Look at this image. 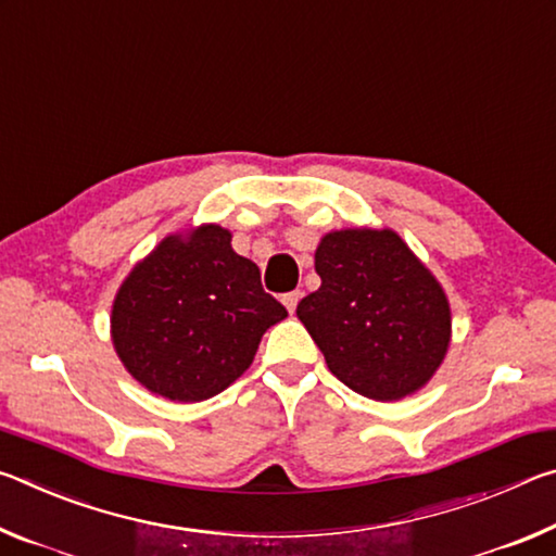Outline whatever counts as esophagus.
Masks as SVG:
<instances>
[{
  "label": "esophagus",
  "instance_id": "1",
  "mask_svg": "<svg viewBox=\"0 0 556 556\" xmlns=\"http://www.w3.org/2000/svg\"><path fill=\"white\" fill-rule=\"evenodd\" d=\"M299 299H301V291H289V294L281 296V304H285V306L289 308V314H294Z\"/></svg>",
  "mask_w": 556,
  "mask_h": 556
}]
</instances>
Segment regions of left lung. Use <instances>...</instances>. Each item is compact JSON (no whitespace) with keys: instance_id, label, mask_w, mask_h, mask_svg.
<instances>
[{"instance_id":"left-lung-1","label":"left lung","mask_w":556,"mask_h":556,"mask_svg":"<svg viewBox=\"0 0 556 556\" xmlns=\"http://www.w3.org/2000/svg\"><path fill=\"white\" fill-rule=\"evenodd\" d=\"M316 275L321 287L299 301L296 316L338 380L380 402L429 382L448 348V301L397 232H328Z\"/></svg>"}]
</instances>
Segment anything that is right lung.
Instances as JSON below:
<instances>
[{"mask_svg":"<svg viewBox=\"0 0 556 556\" xmlns=\"http://www.w3.org/2000/svg\"><path fill=\"white\" fill-rule=\"evenodd\" d=\"M287 308L262 289L230 232L172 235L131 269L112 304V343L131 378L172 402H201L250 368Z\"/></svg>","mask_w":556,"mask_h":556,"instance_id":"obj_1","label":"right lung"}]
</instances>
